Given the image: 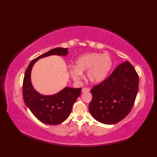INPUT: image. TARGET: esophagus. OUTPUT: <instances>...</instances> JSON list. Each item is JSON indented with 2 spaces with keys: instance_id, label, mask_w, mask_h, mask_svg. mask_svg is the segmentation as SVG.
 <instances>
[{
  "instance_id": "1",
  "label": "esophagus",
  "mask_w": 157,
  "mask_h": 157,
  "mask_svg": "<svg viewBox=\"0 0 157 157\" xmlns=\"http://www.w3.org/2000/svg\"><path fill=\"white\" fill-rule=\"evenodd\" d=\"M90 91V88H82V92H89Z\"/></svg>"
}]
</instances>
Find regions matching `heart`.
Wrapping results in <instances>:
<instances>
[{
  "mask_svg": "<svg viewBox=\"0 0 157 157\" xmlns=\"http://www.w3.org/2000/svg\"><path fill=\"white\" fill-rule=\"evenodd\" d=\"M113 66L110 55L99 52H89L78 57L75 66L69 69V73L75 80L82 77V71H86V77L90 82L100 83L106 78Z\"/></svg>",
  "mask_w": 157,
  "mask_h": 157,
  "instance_id": "heart-1",
  "label": "heart"
}]
</instances>
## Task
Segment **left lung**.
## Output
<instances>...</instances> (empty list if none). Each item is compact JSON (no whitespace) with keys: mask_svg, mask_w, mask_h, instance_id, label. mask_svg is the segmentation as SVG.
<instances>
[{"mask_svg":"<svg viewBox=\"0 0 157 157\" xmlns=\"http://www.w3.org/2000/svg\"><path fill=\"white\" fill-rule=\"evenodd\" d=\"M138 87L139 77L133 65L128 61L120 64L107 78L91 90L90 113L103 124L120 122L130 113Z\"/></svg>","mask_w":157,"mask_h":157,"instance_id":"8db88e82","label":"left lung"}]
</instances>
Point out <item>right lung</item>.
<instances>
[{
  "label": "right lung",
  "instance_id": "obj_1",
  "mask_svg": "<svg viewBox=\"0 0 157 157\" xmlns=\"http://www.w3.org/2000/svg\"><path fill=\"white\" fill-rule=\"evenodd\" d=\"M68 48H56L33 59L27 68L23 82V97L27 107L34 116L44 124L56 125L65 121L72 110L73 103L80 96L82 88L65 87L60 92L51 96H44L33 88L31 73L33 66L39 59L58 55L65 56Z\"/></svg>",
  "mask_w": 157,
  "mask_h": 157
}]
</instances>
